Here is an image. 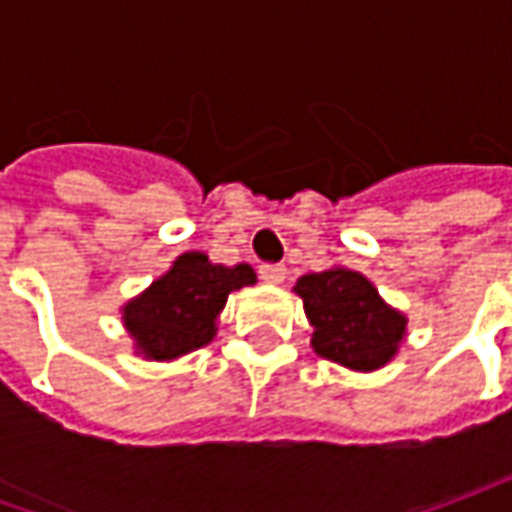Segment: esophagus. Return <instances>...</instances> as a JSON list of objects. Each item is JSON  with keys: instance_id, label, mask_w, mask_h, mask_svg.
I'll list each match as a JSON object with an SVG mask.
<instances>
[{"instance_id": "obj_1", "label": "esophagus", "mask_w": 512, "mask_h": 512, "mask_svg": "<svg viewBox=\"0 0 512 512\" xmlns=\"http://www.w3.org/2000/svg\"><path fill=\"white\" fill-rule=\"evenodd\" d=\"M287 276L285 265H262L259 267V279L267 282V285H282Z\"/></svg>"}]
</instances>
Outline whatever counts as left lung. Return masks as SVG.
Segmentation results:
<instances>
[{
  "label": "left lung",
  "instance_id": "left-lung-1",
  "mask_svg": "<svg viewBox=\"0 0 512 512\" xmlns=\"http://www.w3.org/2000/svg\"><path fill=\"white\" fill-rule=\"evenodd\" d=\"M293 290L305 302L319 356L350 370H376L396 356L407 319L384 305L362 273L347 267L307 273Z\"/></svg>",
  "mask_w": 512,
  "mask_h": 512
}]
</instances>
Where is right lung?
<instances>
[{
    "instance_id": "obj_1",
    "label": "right lung",
    "mask_w": 512,
    "mask_h": 512,
    "mask_svg": "<svg viewBox=\"0 0 512 512\" xmlns=\"http://www.w3.org/2000/svg\"><path fill=\"white\" fill-rule=\"evenodd\" d=\"M253 282L250 265H213L205 253H182L162 279L125 305V327L148 359L185 356L216 336L227 296Z\"/></svg>"
}]
</instances>
